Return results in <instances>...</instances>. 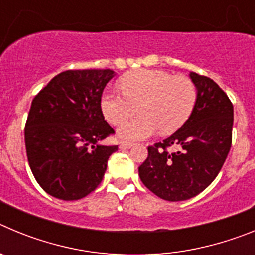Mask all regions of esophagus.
Masks as SVG:
<instances>
[{"instance_id": "34e87169", "label": "esophagus", "mask_w": 255, "mask_h": 255, "mask_svg": "<svg viewBox=\"0 0 255 255\" xmlns=\"http://www.w3.org/2000/svg\"><path fill=\"white\" fill-rule=\"evenodd\" d=\"M134 144L130 143V141H121L120 143V148L121 149H129V148H131Z\"/></svg>"}]
</instances>
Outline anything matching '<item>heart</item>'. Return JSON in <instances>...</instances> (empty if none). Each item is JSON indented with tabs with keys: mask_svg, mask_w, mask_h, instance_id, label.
<instances>
[{
	"mask_svg": "<svg viewBox=\"0 0 255 255\" xmlns=\"http://www.w3.org/2000/svg\"><path fill=\"white\" fill-rule=\"evenodd\" d=\"M121 92H106L101 108L112 125L136 112L141 116L121 124L117 132L125 140H139L154 134H172L188 121L198 100L193 79L162 70L141 69L120 79Z\"/></svg>",
	"mask_w": 255,
	"mask_h": 255,
	"instance_id": "obj_1",
	"label": "heart"
}]
</instances>
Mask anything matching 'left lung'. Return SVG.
I'll return each mask as SVG.
<instances>
[{
    "label": "left lung",
    "mask_w": 255,
    "mask_h": 255,
    "mask_svg": "<svg viewBox=\"0 0 255 255\" xmlns=\"http://www.w3.org/2000/svg\"><path fill=\"white\" fill-rule=\"evenodd\" d=\"M197 84L194 111L175 134L148 147L139 166L143 184L157 197L179 202L195 197L224 166L233 143L234 106L211 78L190 73ZM175 145L177 152L168 148Z\"/></svg>",
    "instance_id": "left-lung-1"
}]
</instances>
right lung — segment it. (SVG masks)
Instances as JSON below:
<instances>
[{
  "label": "right lung",
  "mask_w": 255,
  "mask_h": 255,
  "mask_svg": "<svg viewBox=\"0 0 255 255\" xmlns=\"http://www.w3.org/2000/svg\"><path fill=\"white\" fill-rule=\"evenodd\" d=\"M114 71L67 70L34 97L25 124L30 170L46 193L62 200L91 194L105 176L117 145H101L115 134L101 98Z\"/></svg>",
  "instance_id": "1"
}]
</instances>
